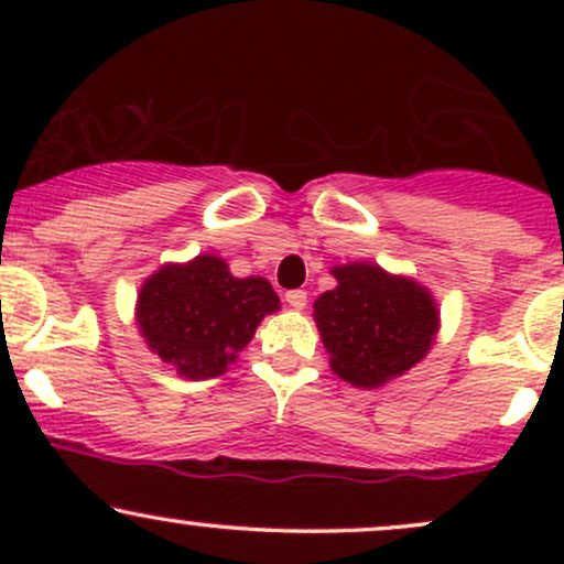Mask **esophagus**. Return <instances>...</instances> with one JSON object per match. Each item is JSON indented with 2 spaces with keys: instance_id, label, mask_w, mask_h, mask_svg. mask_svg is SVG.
Instances as JSON below:
<instances>
[{
  "instance_id": "esophagus-1",
  "label": "esophagus",
  "mask_w": 564,
  "mask_h": 564,
  "mask_svg": "<svg viewBox=\"0 0 564 564\" xmlns=\"http://www.w3.org/2000/svg\"><path fill=\"white\" fill-rule=\"evenodd\" d=\"M286 302H289V307L302 310L304 304H307V291H302V289H291V291H286Z\"/></svg>"
}]
</instances>
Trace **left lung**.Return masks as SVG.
<instances>
[{"mask_svg":"<svg viewBox=\"0 0 564 564\" xmlns=\"http://www.w3.org/2000/svg\"><path fill=\"white\" fill-rule=\"evenodd\" d=\"M339 286L315 300L332 368L355 387H379L424 358L437 332L432 296L377 264L334 268Z\"/></svg>","mask_w":564,"mask_h":564,"instance_id":"1","label":"left lung"}]
</instances>
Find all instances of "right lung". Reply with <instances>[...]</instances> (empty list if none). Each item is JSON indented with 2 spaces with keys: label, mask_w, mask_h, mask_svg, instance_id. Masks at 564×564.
Instances as JSON below:
<instances>
[{
  "label": "right lung",
  "mask_w": 564,
  "mask_h": 564,
  "mask_svg": "<svg viewBox=\"0 0 564 564\" xmlns=\"http://www.w3.org/2000/svg\"><path fill=\"white\" fill-rule=\"evenodd\" d=\"M281 300L264 278H236L219 257L170 264L148 278L138 326L148 347L185 379H212L236 360Z\"/></svg>",
  "instance_id": "right-lung-1"
}]
</instances>
